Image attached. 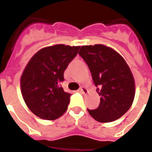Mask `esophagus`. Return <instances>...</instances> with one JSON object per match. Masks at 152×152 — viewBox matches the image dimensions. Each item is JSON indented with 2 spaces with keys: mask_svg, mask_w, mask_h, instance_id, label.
Here are the masks:
<instances>
[{
  "mask_svg": "<svg viewBox=\"0 0 152 152\" xmlns=\"http://www.w3.org/2000/svg\"><path fill=\"white\" fill-rule=\"evenodd\" d=\"M79 92H81V93H83V94H85V93H87L88 90L86 89V88H85V87H83V86H82V87H80V89H79Z\"/></svg>",
  "mask_w": 152,
  "mask_h": 152,
  "instance_id": "1",
  "label": "esophagus"
}]
</instances>
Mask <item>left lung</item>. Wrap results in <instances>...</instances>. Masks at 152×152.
<instances>
[{"label":"left lung","instance_id":"obj_1","mask_svg":"<svg viewBox=\"0 0 152 152\" xmlns=\"http://www.w3.org/2000/svg\"><path fill=\"white\" fill-rule=\"evenodd\" d=\"M79 54L89 66L100 96L99 107L87 109L89 115L100 122L122 117L134 97V78L126 62L114 50L102 44L83 46Z\"/></svg>","mask_w":152,"mask_h":152}]
</instances>
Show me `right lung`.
<instances>
[{
	"mask_svg": "<svg viewBox=\"0 0 152 152\" xmlns=\"http://www.w3.org/2000/svg\"><path fill=\"white\" fill-rule=\"evenodd\" d=\"M79 49L63 44L45 47L24 69L20 79L22 96L30 110L40 118L54 120L66 113L71 94L63 90L61 83Z\"/></svg>",
	"mask_w": 152,
	"mask_h": 152,
	"instance_id": "1",
	"label": "right lung"
}]
</instances>
